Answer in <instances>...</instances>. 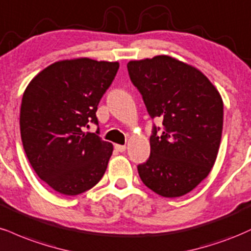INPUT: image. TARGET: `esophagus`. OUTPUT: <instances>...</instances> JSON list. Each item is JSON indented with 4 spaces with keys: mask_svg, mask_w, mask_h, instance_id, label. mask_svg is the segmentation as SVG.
<instances>
[{
    "mask_svg": "<svg viewBox=\"0 0 251 251\" xmlns=\"http://www.w3.org/2000/svg\"><path fill=\"white\" fill-rule=\"evenodd\" d=\"M115 149H116L117 151L123 152V151H126V146H122V144H116V146H115Z\"/></svg>",
    "mask_w": 251,
    "mask_h": 251,
    "instance_id": "34e87169",
    "label": "esophagus"
}]
</instances>
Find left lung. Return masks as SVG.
<instances>
[{"instance_id": "8db88e82", "label": "left lung", "mask_w": 251, "mask_h": 251, "mask_svg": "<svg viewBox=\"0 0 251 251\" xmlns=\"http://www.w3.org/2000/svg\"><path fill=\"white\" fill-rule=\"evenodd\" d=\"M132 84L151 119L150 156L137 170L149 189L179 197L210 173L223 128V101L213 83L196 68L161 55L126 64Z\"/></svg>"}]
</instances>
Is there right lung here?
<instances>
[{
  "label": "right lung",
  "mask_w": 251,
  "mask_h": 251,
  "mask_svg": "<svg viewBox=\"0 0 251 251\" xmlns=\"http://www.w3.org/2000/svg\"><path fill=\"white\" fill-rule=\"evenodd\" d=\"M119 62L76 58L38 73L23 94L21 138L32 169L57 193L75 196L100 182L113 144L96 132L97 105L113 83Z\"/></svg>",
  "instance_id": "right-lung-1"
}]
</instances>
